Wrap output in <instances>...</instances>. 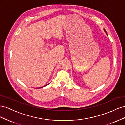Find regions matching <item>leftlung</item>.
Instances as JSON below:
<instances>
[{
  "instance_id": "1",
  "label": "left lung",
  "mask_w": 125,
  "mask_h": 125,
  "mask_svg": "<svg viewBox=\"0 0 125 125\" xmlns=\"http://www.w3.org/2000/svg\"><path fill=\"white\" fill-rule=\"evenodd\" d=\"M104 31H105L106 33V30H105V29H104ZM106 34H107V33H106Z\"/></svg>"
}]
</instances>
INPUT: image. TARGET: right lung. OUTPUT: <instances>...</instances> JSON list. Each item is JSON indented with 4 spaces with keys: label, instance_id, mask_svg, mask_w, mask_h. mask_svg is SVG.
<instances>
[{
    "label": "right lung",
    "instance_id": "1",
    "mask_svg": "<svg viewBox=\"0 0 125 125\" xmlns=\"http://www.w3.org/2000/svg\"><path fill=\"white\" fill-rule=\"evenodd\" d=\"M47 85H48V84H47ZM46 85H45V86H46ZM43 87H44V86H43Z\"/></svg>",
    "mask_w": 125,
    "mask_h": 125
}]
</instances>
